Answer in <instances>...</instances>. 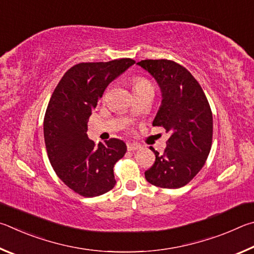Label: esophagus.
<instances>
[{
  "label": "esophagus",
  "mask_w": 254,
  "mask_h": 254,
  "mask_svg": "<svg viewBox=\"0 0 254 254\" xmlns=\"http://www.w3.org/2000/svg\"><path fill=\"white\" fill-rule=\"evenodd\" d=\"M141 148V145L138 143H128L127 144V149L129 152H135V150H138Z\"/></svg>",
  "instance_id": "1"
}]
</instances>
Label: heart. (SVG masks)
Listing matches in <instances>:
<instances>
[{
  "mask_svg": "<svg viewBox=\"0 0 254 254\" xmlns=\"http://www.w3.org/2000/svg\"><path fill=\"white\" fill-rule=\"evenodd\" d=\"M144 88H153V87H152V84L147 81V80L141 79V78L136 79L134 82V91L140 90V89H144Z\"/></svg>",
  "mask_w": 254,
  "mask_h": 254,
  "instance_id": "heart-1",
  "label": "heart"
}]
</instances>
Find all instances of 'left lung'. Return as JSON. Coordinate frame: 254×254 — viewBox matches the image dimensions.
<instances>
[{"instance_id":"obj_1","label":"left lung","mask_w":254,"mask_h":254,"mask_svg":"<svg viewBox=\"0 0 254 254\" xmlns=\"http://www.w3.org/2000/svg\"><path fill=\"white\" fill-rule=\"evenodd\" d=\"M137 64L156 80L162 102L153 126L170 132L164 154L153 147L156 159L145 172L148 183L179 189L201 171L210 154L212 111L202 87L188 69L171 60H143Z\"/></svg>"}]
</instances>
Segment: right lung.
Here are the masks:
<instances>
[{"instance_id":"add662e5","label":"right lung","mask_w":254,"mask_h":254,"mask_svg":"<svg viewBox=\"0 0 254 254\" xmlns=\"http://www.w3.org/2000/svg\"><path fill=\"white\" fill-rule=\"evenodd\" d=\"M135 64L132 59L73 65L53 91L44 116L49 159L64 183L82 196H99L116 185L114 165L127 146L111 138L95 145L88 138V119L107 86Z\"/></svg>"}]
</instances>
